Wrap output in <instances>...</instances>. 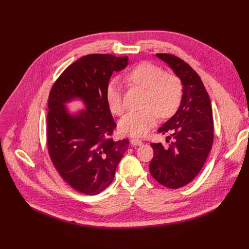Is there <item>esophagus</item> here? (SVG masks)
Wrapping results in <instances>:
<instances>
[{"label": "esophagus", "instance_id": "esophagus-1", "mask_svg": "<svg viewBox=\"0 0 249 249\" xmlns=\"http://www.w3.org/2000/svg\"><path fill=\"white\" fill-rule=\"evenodd\" d=\"M131 144L133 146H141L142 144H143V142H142V140H140V139L133 138V139H131Z\"/></svg>", "mask_w": 249, "mask_h": 249}]
</instances>
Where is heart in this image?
Wrapping results in <instances>:
<instances>
[{
	"label": "heart",
	"instance_id": "b5f03b06",
	"mask_svg": "<svg viewBox=\"0 0 249 249\" xmlns=\"http://www.w3.org/2000/svg\"><path fill=\"white\" fill-rule=\"evenodd\" d=\"M131 85L145 89L144 109L128 113L119 124L122 133L141 137L156 124L159 116L169 118L178 110L183 98V84L180 78L153 63L142 62L126 75ZM106 102L111 113L122 115L126 109L121 88L117 82H111L105 92Z\"/></svg>",
	"mask_w": 249,
	"mask_h": 249
}]
</instances>
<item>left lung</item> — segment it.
Here are the masks:
<instances>
[{
	"label": "left lung",
	"mask_w": 249,
	"mask_h": 249,
	"mask_svg": "<svg viewBox=\"0 0 249 249\" xmlns=\"http://www.w3.org/2000/svg\"><path fill=\"white\" fill-rule=\"evenodd\" d=\"M157 56L182 81L183 98L178 110L158 130L169 133L167 139L173 141L167 147L151 144L154 158L150 172L160 184L177 189L195 178L208 158L214 141L213 111L201 78L186 62L171 54Z\"/></svg>",
	"instance_id": "1"
}]
</instances>
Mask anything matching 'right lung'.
I'll return each mask as SVG.
<instances>
[{"instance_id":"1","label":"right lung","mask_w":249,"mask_h":249,"mask_svg":"<svg viewBox=\"0 0 249 249\" xmlns=\"http://www.w3.org/2000/svg\"><path fill=\"white\" fill-rule=\"evenodd\" d=\"M127 65V56L89 54L65 69L50 90L49 157L62 178L81 193L96 195L107 187L128 150V139H112L116 123L105 97L113 72ZM76 97L84 100L86 110L71 116L63 104Z\"/></svg>"}]
</instances>
